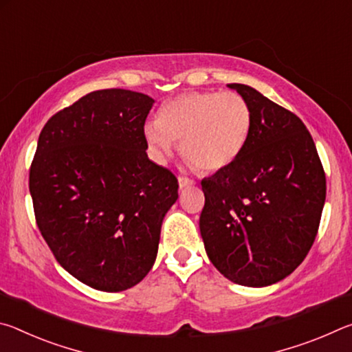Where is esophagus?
<instances>
[{
    "mask_svg": "<svg viewBox=\"0 0 352 352\" xmlns=\"http://www.w3.org/2000/svg\"><path fill=\"white\" fill-rule=\"evenodd\" d=\"M192 184H194V180H190V178H188V177L178 178V186H180V189L189 188V186H192Z\"/></svg>",
    "mask_w": 352,
    "mask_h": 352,
    "instance_id": "34e87169",
    "label": "esophagus"
}]
</instances>
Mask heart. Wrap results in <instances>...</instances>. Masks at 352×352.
<instances>
[{"label": "heart", "instance_id": "b5f03b06", "mask_svg": "<svg viewBox=\"0 0 352 352\" xmlns=\"http://www.w3.org/2000/svg\"><path fill=\"white\" fill-rule=\"evenodd\" d=\"M252 109L236 91H188L166 102L144 136L160 157L180 144L183 158L201 172H217L241 157L252 132Z\"/></svg>", "mask_w": 352, "mask_h": 352}]
</instances>
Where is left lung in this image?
Instances as JSON below:
<instances>
[{"mask_svg":"<svg viewBox=\"0 0 352 352\" xmlns=\"http://www.w3.org/2000/svg\"><path fill=\"white\" fill-rule=\"evenodd\" d=\"M252 109V132L236 162L201 180L200 234L212 265L247 287L289 276L311 250L326 177L300 118L243 83H228Z\"/></svg>","mask_w":352,"mask_h":352,"instance_id":"obj_1","label":"left lung"}]
</instances>
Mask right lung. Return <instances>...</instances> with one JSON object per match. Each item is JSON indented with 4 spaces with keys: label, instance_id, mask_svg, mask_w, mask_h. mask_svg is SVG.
<instances>
[{
    "label": "right lung",
    "instance_id": "right-lung-1",
    "mask_svg": "<svg viewBox=\"0 0 352 352\" xmlns=\"http://www.w3.org/2000/svg\"><path fill=\"white\" fill-rule=\"evenodd\" d=\"M153 102L121 88L88 93L38 136L29 172L35 220L58 264L93 289L121 292L144 279L178 199L174 174L146 153Z\"/></svg>",
    "mask_w": 352,
    "mask_h": 352
}]
</instances>
